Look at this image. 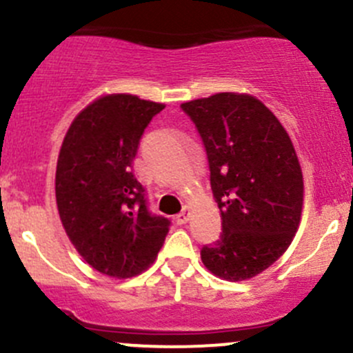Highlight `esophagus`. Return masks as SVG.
I'll return each mask as SVG.
<instances>
[{"label":"esophagus","mask_w":353,"mask_h":353,"mask_svg":"<svg viewBox=\"0 0 353 353\" xmlns=\"http://www.w3.org/2000/svg\"><path fill=\"white\" fill-rule=\"evenodd\" d=\"M188 217H190V208H188V207H183V210H181L180 214L176 215L175 221H176L178 225H183V223H187V222H188Z\"/></svg>","instance_id":"1"}]
</instances>
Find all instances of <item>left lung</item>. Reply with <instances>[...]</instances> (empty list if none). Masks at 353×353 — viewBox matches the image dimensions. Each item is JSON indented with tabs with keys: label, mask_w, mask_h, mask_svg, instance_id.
<instances>
[{
	"label": "left lung",
	"mask_w": 353,
	"mask_h": 353,
	"mask_svg": "<svg viewBox=\"0 0 353 353\" xmlns=\"http://www.w3.org/2000/svg\"><path fill=\"white\" fill-rule=\"evenodd\" d=\"M205 146L222 234L202 263L242 281L278 261L293 241L303 207V175L293 143L256 97L221 92L180 105Z\"/></svg>",
	"instance_id": "8db88e82"
}]
</instances>
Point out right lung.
Listing matches in <instances>:
<instances>
[{
    "mask_svg": "<svg viewBox=\"0 0 353 353\" xmlns=\"http://www.w3.org/2000/svg\"><path fill=\"white\" fill-rule=\"evenodd\" d=\"M165 105L131 94L89 104L70 124L55 173L60 221L79 254L112 278L139 274L160 252L172 222L148 208L132 160Z\"/></svg>",
    "mask_w": 353,
    "mask_h": 353,
    "instance_id": "obj_1",
    "label": "right lung"
}]
</instances>
